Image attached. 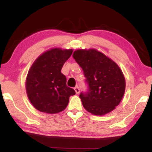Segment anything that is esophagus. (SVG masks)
Masks as SVG:
<instances>
[{
    "label": "esophagus",
    "mask_w": 152,
    "mask_h": 152,
    "mask_svg": "<svg viewBox=\"0 0 152 152\" xmlns=\"http://www.w3.org/2000/svg\"><path fill=\"white\" fill-rule=\"evenodd\" d=\"M74 89H75V93H77V94H78V93H80V88H79L78 86H75Z\"/></svg>",
    "instance_id": "obj_1"
}]
</instances>
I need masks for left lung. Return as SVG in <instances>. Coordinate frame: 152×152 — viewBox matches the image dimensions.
<instances>
[{"label": "left lung", "mask_w": 152, "mask_h": 152, "mask_svg": "<svg viewBox=\"0 0 152 152\" xmlns=\"http://www.w3.org/2000/svg\"><path fill=\"white\" fill-rule=\"evenodd\" d=\"M72 57L82 68L88 91L80 97L84 109L95 115H104L115 109L124 96L125 78L115 61L96 49H79Z\"/></svg>", "instance_id": "obj_1"}]
</instances>
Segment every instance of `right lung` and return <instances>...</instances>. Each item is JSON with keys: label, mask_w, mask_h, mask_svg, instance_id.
I'll use <instances>...</instances> for the list:
<instances>
[{"label": "right lung", "mask_w": 152, "mask_h": 152, "mask_svg": "<svg viewBox=\"0 0 152 152\" xmlns=\"http://www.w3.org/2000/svg\"><path fill=\"white\" fill-rule=\"evenodd\" d=\"M72 53V49H50L39 56L29 69L26 93L31 104L39 111L59 113L68 106L69 97L75 94L67 86L66 76L61 72Z\"/></svg>", "instance_id": "1"}]
</instances>
